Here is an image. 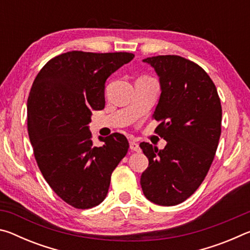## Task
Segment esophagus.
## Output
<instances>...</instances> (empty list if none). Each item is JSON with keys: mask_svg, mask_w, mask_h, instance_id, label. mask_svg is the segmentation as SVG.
I'll list each match as a JSON object with an SVG mask.
<instances>
[{"mask_svg": "<svg viewBox=\"0 0 250 250\" xmlns=\"http://www.w3.org/2000/svg\"><path fill=\"white\" fill-rule=\"evenodd\" d=\"M130 149L132 151H135V152H139L141 149H140V146H139L138 142H135L133 140L130 141Z\"/></svg>", "mask_w": 250, "mask_h": 250, "instance_id": "obj_1", "label": "esophagus"}]
</instances>
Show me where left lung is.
Listing matches in <instances>:
<instances>
[{
  "instance_id": "8db88e82",
  "label": "left lung",
  "mask_w": 250,
  "mask_h": 250,
  "mask_svg": "<svg viewBox=\"0 0 250 250\" xmlns=\"http://www.w3.org/2000/svg\"><path fill=\"white\" fill-rule=\"evenodd\" d=\"M143 62L160 77L162 92L152 119L167 145L159 150L140 143L149 159L140 183L147 200L173 206L188 200L209 170L222 132L221 99L206 71L189 59L160 55Z\"/></svg>"
}]
</instances>
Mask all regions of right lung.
<instances>
[{
	"label": "right lung",
	"instance_id": "1",
	"mask_svg": "<svg viewBox=\"0 0 250 250\" xmlns=\"http://www.w3.org/2000/svg\"><path fill=\"white\" fill-rule=\"evenodd\" d=\"M131 53L73 50L46 62L27 100V130L36 163L50 188L79 209L107 196L111 174L129 149L124 134L99 138L88 128L91 110L104 108V83L133 59Z\"/></svg>",
	"mask_w": 250,
	"mask_h": 250
}]
</instances>
